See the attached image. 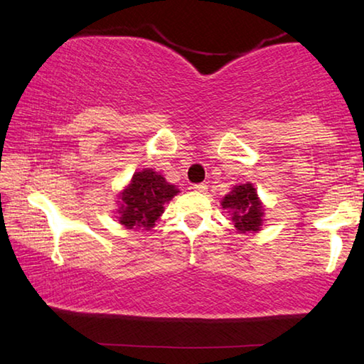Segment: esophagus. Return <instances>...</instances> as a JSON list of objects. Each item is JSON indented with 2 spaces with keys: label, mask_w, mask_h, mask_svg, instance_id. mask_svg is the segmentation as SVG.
I'll return each instance as SVG.
<instances>
[{
  "label": "esophagus",
  "mask_w": 364,
  "mask_h": 364,
  "mask_svg": "<svg viewBox=\"0 0 364 364\" xmlns=\"http://www.w3.org/2000/svg\"><path fill=\"white\" fill-rule=\"evenodd\" d=\"M193 190H195V192H198V193H206L208 187L205 186V183H195V186H193Z\"/></svg>",
  "instance_id": "obj_1"
}]
</instances>
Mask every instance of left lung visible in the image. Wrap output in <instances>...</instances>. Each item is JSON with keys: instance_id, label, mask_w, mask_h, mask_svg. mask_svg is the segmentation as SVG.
I'll return each mask as SVG.
<instances>
[{"instance_id": "obj_1", "label": "left lung", "mask_w": 364, "mask_h": 364, "mask_svg": "<svg viewBox=\"0 0 364 364\" xmlns=\"http://www.w3.org/2000/svg\"><path fill=\"white\" fill-rule=\"evenodd\" d=\"M240 233H257L264 224V205L252 183H240L220 201Z\"/></svg>"}]
</instances>
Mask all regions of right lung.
<instances>
[{
	"label": "right lung",
	"instance_id": "1",
	"mask_svg": "<svg viewBox=\"0 0 364 364\" xmlns=\"http://www.w3.org/2000/svg\"><path fill=\"white\" fill-rule=\"evenodd\" d=\"M177 193L178 188L156 171L146 168L134 172L129 183L118 193L117 219L126 228L150 230L164 213V205Z\"/></svg>",
	"mask_w": 364,
	"mask_h": 364
}]
</instances>
